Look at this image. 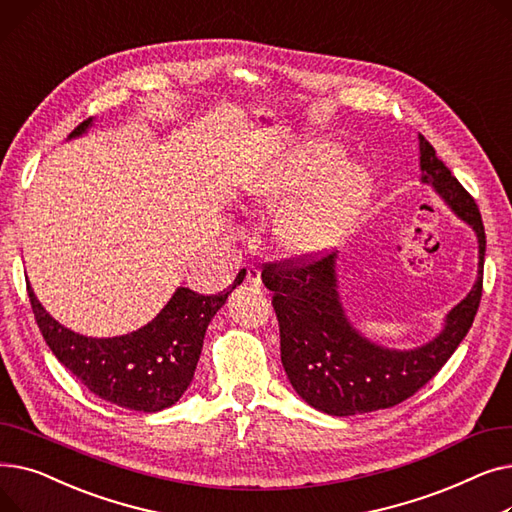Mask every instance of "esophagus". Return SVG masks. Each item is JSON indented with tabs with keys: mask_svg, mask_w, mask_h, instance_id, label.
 <instances>
[{
	"mask_svg": "<svg viewBox=\"0 0 512 512\" xmlns=\"http://www.w3.org/2000/svg\"><path fill=\"white\" fill-rule=\"evenodd\" d=\"M245 282L251 284V286H261V270H257V267H247L245 270Z\"/></svg>",
	"mask_w": 512,
	"mask_h": 512,
	"instance_id": "34e87169",
	"label": "esophagus"
}]
</instances>
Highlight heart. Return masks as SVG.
I'll list each match as a JSON object with an SVG mask.
<instances>
[{"label": "heart", "instance_id": "b5f03b06", "mask_svg": "<svg viewBox=\"0 0 512 512\" xmlns=\"http://www.w3.org/2000/svg\"><path fill=\"white\" fill-rule=\"evenodd\" d=\"M342 149L332 143L315 145L307 159L284 164L265 176L261 195L267 203H280L309 178L334 173L294 199L280 215L276 234L284 251L297 257L324 253L355 228L371 199V176L355 164H344Z\"/></svg>", "mask_w": 512, "mask_h": 512}]
</instances>
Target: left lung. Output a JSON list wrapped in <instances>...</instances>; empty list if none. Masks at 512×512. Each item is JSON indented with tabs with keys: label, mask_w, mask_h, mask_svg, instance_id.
<instances>
[{
	"label": "left lung",
	"mask_w": 512,
	"mask_h": 512,
	"mask_svg": "<svg viewBox=\"0 0 512 512\" xmlns=\"http://www.w3.org/2000/svg\"><path fill=\"white\" fill-rule=\"evenodd\" d=\"M419 166L421 182L432 184L444 203L475 230L479 245L477 280L467 297L450 309L444 330L434 340L411 351H396L359 334L340 301L336 253L270 263L261 274L274 292L284 371L297 394L321 413L348 417L390 409L411 398L444 367L473 326L486 257L479 207L423 134Z\"/></svg>",
	"instance_id": "1"
}]
</instances>
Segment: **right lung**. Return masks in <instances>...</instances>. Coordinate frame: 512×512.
<instances>
[{"mask_svg": "<svg viewBox=\"0 0 512 512\" xmlns=\"http://www.w3.org/2000/svg\"><path fill=\"white\" fill-rule=\"evenodd\" d=\"M91 122L76 126L70 139L85 134ZM242 280L245 270L211 297L180 286L147 326L114 338H89L64 328L43 309L29 282L26 290L47 346L76 380L112 405L155 413L172 407L191 386L209 321Z\"/></svg>", "mask_w": 512, "mask_h": 512, "instance_id": "right-lung-1", "label": "right lung"}]
</instances>
